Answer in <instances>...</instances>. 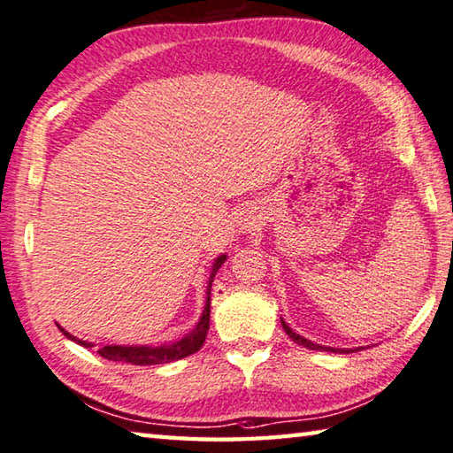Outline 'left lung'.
Wrapping results in <instances>:
<instances>
[{
    "mask_svg": "<svg viewBox=\"0 0 453 453\" xmlns=\"http://www.w3.org/2000/svg\"><path fill=\"white\" fill-rule=\"evenodd\" d=\"M280 322H282V328H284V332H287V334L295 340V342L298 344V346H304V348H308V350H320V352H340V354H350V352H358V350H362V348H332V346H322V344H314L312 340H308V338H304V336H300V334H296L295 330H292L287 322H284L282 319H280Z\"/></svg>",
    "mask_w": 453,
    "mask_h": 453,
    "instance_id": "obj_1",
    "label": "left lung"
}]
</instances>
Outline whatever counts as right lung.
<instances>
[{
	"instance_id": "right-lung-1",
	"label": "right lung",
	"mask_w": 453,
	"mask_h": 453,
	"mask_svg": "<svg viewBox=\"0 0 453 453\" xmlns=\"http://www.w3.org/2000/svg\"><path fill=\"white\" fill-rule=\"evenodd\" d=\"M226 260V255L217 257V260L212 263L211 268V276H209V284H206V303H204V311L201 314V319L195 324V328L187 332L185 336L174 340V342H166L161 346H121V344H107L97 350L99 356H103L105 360L111 362H127L133 364V366H153V364H169L174 360L187 358V356L195 354L196 350H201V346L204 344L206 332H209V320H211V287L214 280V274H217L222 263ZM59 326V324H58ZM59 330L65 334V338L73 340L79 346L83 348H93V342H85V340H79L77 336H71L65 328Z\"/></svg>"
}]
</instances>
